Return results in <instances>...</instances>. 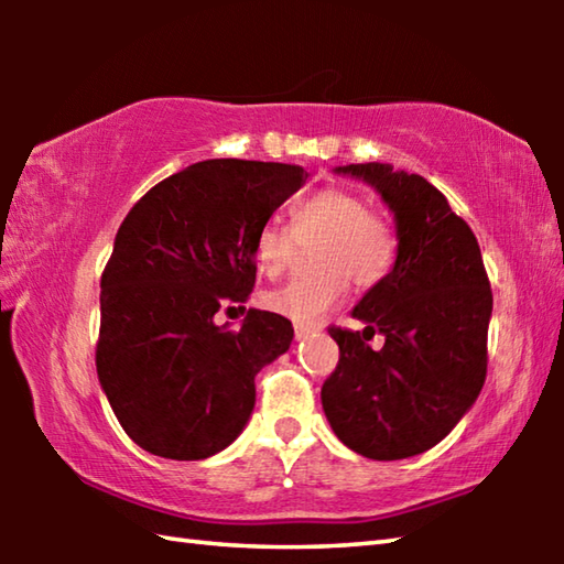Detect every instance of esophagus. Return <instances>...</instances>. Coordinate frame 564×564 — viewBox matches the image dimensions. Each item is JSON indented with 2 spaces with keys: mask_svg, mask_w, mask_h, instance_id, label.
I'll use <instances>...</instances> for the list:
<instances>
[{
  "mask_svg": "<svg viewBox=\"0 0 564 564\" xmlns=\"http://www.w3.org/2000/svg\"><path fill=\"white\" fill-rule=\"evenodd\" d=\"M316 330H318V326H301V323H295V326H293L295 340H303V338H308L311 333H316Z\"/></svg>",
  "mask_w": 564,
  "mask_h": 564,
  "instance_id": "obj_1",
  "label": "esophagus"
}]
</instances>
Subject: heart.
<instances>
[{
	"instance_id": "1",
	"label": "heart",
	"mask_w": 564,
	"mask_h": 564,
	"mask_svg": "<svg viewBox=\"0 0 564 564\" xmlns=\"http://www.w3.org/2000/svg\"><path fill=\"white\" fill-rule=\"evenodd\" d=\"M321 241L313 251L318 273L299 275L263 295L275 316L301 326L316 323L343 301L348 281L373 289L393 271L398 238L383 216L373 214L366 198L346 188H323L293 208L291 228L263 224L253 241V263L265 275L283 273L295 259L299 243Z\"/></svg>"
}]
</instances>
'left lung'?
I'll list each match as a JSON object with an SVG mask.
<instances>
[{"instance_id":"left-lung-1","label":"left lung","mask_w":564,"mask_h":564,"mask_svg":"<svg viewBox=\"0 0 564 564\" xmlns=\"http://www.w3.org/2000/svg\"><path fill=\"white\" fill-rule=\"evenodd\" d=\"M373 186L395 218L393 271L352 308L366 330L328 328L340 358L321 388L343 445L370 460L431 451L460 423L488 373L492 291L480 246L431 181L390 164L338 166ZM380 332L384 348L365 343Z\"/></svg>"}]
</instances>
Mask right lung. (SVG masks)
Here are the masks:
<instances>
[{
    "instance_id": "1",
    "label": "right lung",
    "mask_w": 564,
    "mask_h": 564,
    "mask_svg": "<svg viewBox=\"0 0 564 564\" xmlns=\"http://www.w3.org/2000/svg\"><path fill=\"white\" fill-rule=\"evenodd\" d=\"M305 178L291 164L208 159L147 191L123 218L101 273L97 373L147 453L204 460L241 435L253 378L291 348L293 326L256 308L238 330L214 316L246 303L256 234Z\"/></svg>"
}]
</instances>
